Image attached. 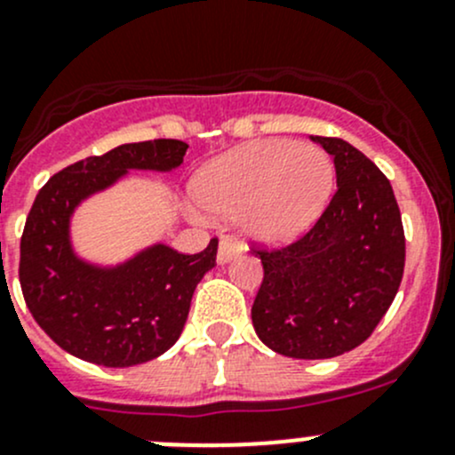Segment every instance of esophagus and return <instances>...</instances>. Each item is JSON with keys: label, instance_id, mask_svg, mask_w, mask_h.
<instances>
[{"label": "esophagus", "instance_id": "obj_1", "mask_svg": "<svg viewBox=\"0 0 455 455\" xmlns=\"http://www.w3.org/2000/svg\"><path fill=\"white\" fill-rule=\"evenodd\" d=\"M237 253H240V246H237V242L233 240V237H222V240H220V246H218L220 264H227V261L233 259Z\"/></svg>", "mask_w": 455, "mask_h": 455}]
</instances>
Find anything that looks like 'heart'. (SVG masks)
<instances>
[{
    "instance_id": "b5f03b06",
    "label": "heart",
    "mask_w": 455,
    "mask_h": 455,
    "mask_svg": "<svg viewBox=\"0 0 455 455\" xmlns=\"http://www.w3.org/2000/svg\"><path fill=\"white\" fill-rule=\"evenodd\" d=\"M334 189L323 149L292 140H259L215 158L194 178V198L213 213H242L246 233L264 242L301 235Z\"/></svg>"
}]
</instances>
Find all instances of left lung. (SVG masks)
<instances>
[{
    "instance_id": "left-lung-1",
    "label": "left lung",
    "mask_w": 455,
    "mask_h": 455,
    "mask_svg": "<svg viewBox=\"0 0 455 455\" xmlns=\"http://www.w3.org/2000/svg\"><path fill=\"white\" fill-rule=\"evenodd\" d=\"M313 140L334 158L332 200L295 242L253 246L264 266L253 328L292 359H332L361 346L392 306L405 268V231L385 173L350 142Z\"/></svg>"
}]
</instances>
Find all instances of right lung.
<instances>
[{"instance_id":"right-lung-1","label":"right lung","mask_w":455,"mask_h":455,"mask_svg":"<svg viewBox=\"0 0 455 455\" xmlns=\"http://www.w3.org/2000/svg\"><path fill=\"white\" fill-rule=\"evenodd\" d=\"M187 147L173 139L127 142L61 169L36 194L20 246L21 292L41 330L70 355L132 368L180 337L196 286L215 266L218 237L196 255L156 244L116 268H96L72 251L70 215L130 169L180 167Z\"/></svg>"}]
</instances>
